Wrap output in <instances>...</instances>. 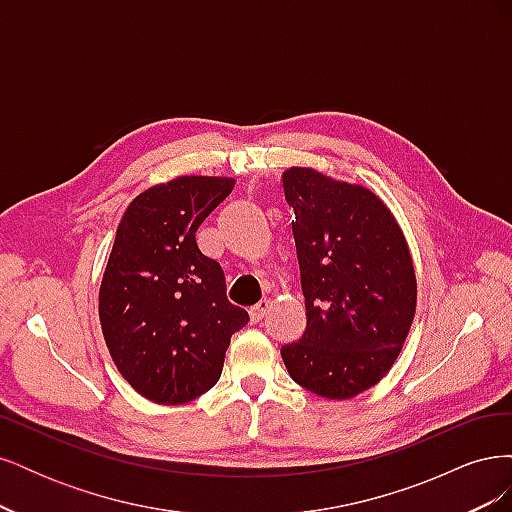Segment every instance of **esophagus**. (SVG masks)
Listing matches in <instances>:
<instances>
[{"label":"esophagus","instance_id":"esophagus-1","mask_svg":"<svg viewBox=\"0 0 512 512\" xmlns=\"http://www.w3.org/2000/svg\"><path fill=\"white\" fill-rule=\"evenodd\" d=\"M269 301L267 299H262V301H258L254 307H250V318L254 320V322H258V320H262L267 316V312H269Z\"/></svg>","mask_w":512,"mask_h":512}]
</instances>
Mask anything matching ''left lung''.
Wrapping results in <instances>:
<instances>
[{
  "label": "left lung",
  "mask_w": 512,
  "mask_h": 512,
  "mask_svg": "<svg viewBox=\"0 0 512 512\" xmlns=\"http://www.w3.org/2000/svg\"><path fill=\"white\" fill-rule=\"evenodd\" d=\"M282 188L307 316L301 342L282 346V359L303 389L352 399L389 374L410 333V247L391 209L363 185L292 166Z\"/></svg>",
  "instance_id": "obj_1"
}]
</instances>
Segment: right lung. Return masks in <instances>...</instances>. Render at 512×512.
<instances>
[{
  "mask_svg": "<svg viewBox=\"0 0 512 512\" xmlns=\"http://www.w3.org/2000/svg\"><path fill=\"white\" fill-rule=\"evenodd\" d=\"M235 188L181 175L138 194L123 213L100 284V324L119 374L162 406L188 404L220 380L247 312L226 301L218 262L196 230Z\"/></svg>",
  "mask_w": 512,
  "mask_h": 512,
  "instance_id": "add662e5",
  "label": "right lung"
}]
</instances>
